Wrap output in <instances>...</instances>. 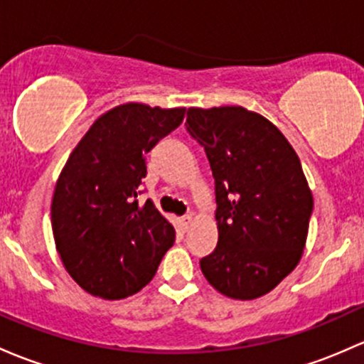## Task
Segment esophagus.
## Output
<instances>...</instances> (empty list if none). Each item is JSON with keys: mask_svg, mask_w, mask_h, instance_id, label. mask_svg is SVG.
I'll list each match as a JSON object with an SVG mask.
<instances>
[{"mask_svg": "<svg viewBox=\"0 0 364 364\" xmlns=\"http://www.w3.org/2000/svg\"><path fill=\"white\" fill-rule=\"evenodd\" d=\"M192 214H186V216H183L181 218V227H183V230H188L190 228V225H192Z\"/></svg>", "mask_w": 364, "mask_h": 364, "instance_id": "esophagus-1", "label": "esophagus"}]
</instances>
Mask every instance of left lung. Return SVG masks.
I'll return each mask as SVG.
<instances>
[{
    "label": "left lung",
    "instance_id": "1",
    "mask_svg": "<svg viewBox=\"0 0 364 364\" xmlns=\"http://www.w3.org/2000/svg\"><path fill=\"white\" fill-rule=\"evenodd\" d=\"M186 131L204 148L214 176L218 246L202 274L225 296L252 300L298 265L312 193L282 132L242 106L190 108Z\"/></svg>",
    "mask_w": 364,
    "mask_h": 364
}]
</instances>
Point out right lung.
<instances>
[{
  "label": "right lung",
  "mask_w": 364,
  "mask_h": 364,
  "mask_svg": "<svg viewBox=\"0 0 364 364\" xmlns=\"http://www.w3.org/2000/svg\"><path fill=\"white\" fill-rule=\"evenodd\" d=\"M185 108L129 102L94 122L73 150L52 198V230L68 272L106 300L148 284L174 244V228L151 200L143 205L146 155L181 125Z\"/></svg>",
  "instance_id": "add662e5"
}]
</instances>
